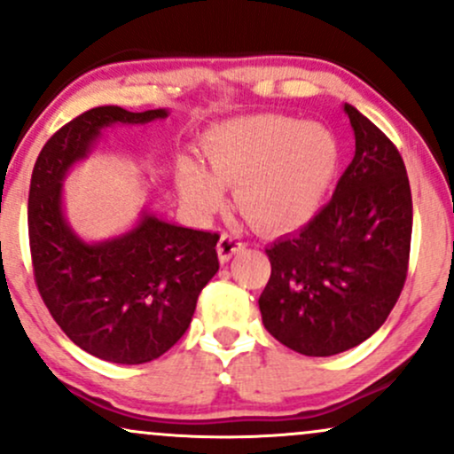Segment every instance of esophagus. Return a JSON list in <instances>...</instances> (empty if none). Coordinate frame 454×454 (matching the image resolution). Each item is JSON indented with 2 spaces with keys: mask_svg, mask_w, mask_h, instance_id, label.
Masks as SVG:
<instances>
[{
  "mask_svg": "<svg viewBox=\"0 0 454 454\" xmlns=\"http://www.w3.org/2000/svg\"><path fill=\"white\" fill-rule=\"evenodd\" d=\"M245 249V241L243 239L234 237V234H222L220 243H217V254H220L222 262H228L234 254L243 252Z\"/></svg>",
  "mask_w": 454,
  "mask_h": 454,
  "instance_id": "34e87169",
  "label": "esophagus"
}]
</instances>
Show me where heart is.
Masks as SVG:
<instances>
[{"instance_id": "1", "label": "heart", "mask_w": 454, "mask_h": 454, "mask_svg": "<svg viewBox=\"0 0 454 454\" xmlns=\"http://www.w3.org/2000/svg\"><path fill=\"white\" fill-rule=\"evenodd\" d=\"M209 173L181 161V194L198 211L222 202V187L234 185L243 215L262 228L284 231L309 220L335 176L340 149L316 123L281 114L234 119L213 128L202 143Z\"/></svg>"}]
</instances>
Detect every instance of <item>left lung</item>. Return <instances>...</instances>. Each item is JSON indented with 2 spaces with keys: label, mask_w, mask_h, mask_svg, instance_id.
<instances>
[{
  "label": "left lung",
  "mask_w": 454,
  "mask_h": 454,
  "mask_svg": "<svg viewBox=\"0 0 454 454\" xmlns=\"http://www.w3.org/2000/svg\"><path fill=\"white\" fill-rule=\"evenodd\" d=\"M356 153L331 200L296 234L264 252L270 278L262 325L305 356L350 350L384 325L410 264L411 192L387 134L346 104Z\"/></svg>",
  "instance_id": "1"
}]
</instances>
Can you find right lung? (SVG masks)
<instances>
[{
	"label": "right lung",
	"mask_w": 454,
	"mask_h": 454,
	"mask_svg": "<svg viewBox=\"0 0 454 454\" xmlns=\"http://www.w3.org/2000/svg\"><path fill=\"white\" fill-rule=\"evenodd\" d=\"M166 111L98 106L46 140L29 184L27 228L34 279L61 331L93 356L140 364L181 340L198 294L220 269V234L145 215L132 232L87 245L61 213V179L111 123H147Z\"/></svg>",
	"instance_id": "1"
}]
</instances>
